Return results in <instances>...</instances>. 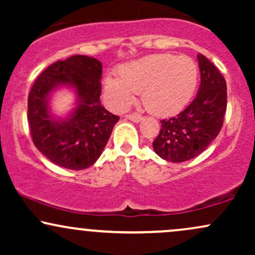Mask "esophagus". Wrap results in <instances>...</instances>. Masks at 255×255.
Masks as SVG:
<instances>
[{
  "instance_id": "1",
  "label": "esophagus",
  "mask_w": 255,
  "mask_h": 255,
  "mask_svg": "<svg viewBox=\"0 0 255 255\" xmlns=\"http://www.w3.org/2000/svg\"><path fill=\"white\" fill-rule=\"evenodd\" d=\"M126 118H127L128 120H130V121H133V122H140L142 120V116L136 115V114H131V115H127V116H126Z\"/></svg>"
}]
</instances>
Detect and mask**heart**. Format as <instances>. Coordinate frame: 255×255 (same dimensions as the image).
<instances>
[{"label": "heart", "instance_id": "heart-1", "mask_svg": "<svg viewBox=\"0 0 255 255\" xmlns=\"http://www.w3.org/2000/svg\"><path fill=\"white\" fill-rule=\"evenodd\" d=\"M198 85V66L188 56L153 54L120 67L119 77L108 75L104 95L113 109L122 111L141 92L145 108L159 116L182 110Z\"/></svg>", "mask_w": 255, "mask_h": 255}]
</instances>
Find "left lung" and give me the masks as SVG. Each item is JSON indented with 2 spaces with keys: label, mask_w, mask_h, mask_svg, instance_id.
<instances>
[{
  "label": "left lung",
  "mask_w": 255,
  "mask_h": 255,
  "mask_svg": "<svg viewBox=\"0 0 255 255\" xmlns=\"http://www.w3.org/2000/svg\"><path fill=\"white\" fill-rule=\"evenodd\" d=\"M200 87L197 97L174 118L160 121L162 128L152 142L163 159L181 163L207 148L223 126L227 110V83L217 67L203 54L198 55Z\"/></svg>",
  "instance_id": "8db88e82"
}]
</instances>
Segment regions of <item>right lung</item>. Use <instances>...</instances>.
<instances>
[{
    "label": "right lung",
    "mask_w": 255,
    "mask_h": 255,
    "mask_svg": "<svg viewBox=\"0 0 255 255\" xmlns=\"http://www.w3.org/2000/svg\"><path fill=\"white\" fill-rule=\"evenodd\" d=\"M102 63L74 55L44 71L28 95L27 120L32 140L42 153L62 168L83 170L103 152L119 116L101 104ZM61 87L76 92L77 107L67 118L51 114V93Z\"/></svg>",
    "instance_id": "add662e5"
}]
</instances>
